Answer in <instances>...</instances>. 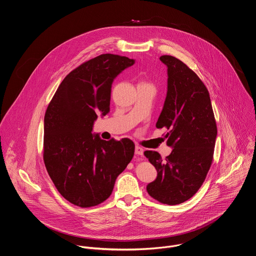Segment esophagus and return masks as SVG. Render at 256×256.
Listing matches in <instances>:
<instances>
[{"label": "esophagus", "mask_w": 256, "mask_h": 256, "mask_svg": "<svg viewBox=\"0 0 256 256\" xmlns=\"http://www.w3.org/2000/svg\"><path fill=\"white\" fill-rule=\"evenodd\" d=\"M134 153H136V155H138V156H142V154H144V149H142V147H140V146H136Z\"/></svg>", "instance_id": "34e87169"}]
</instances>
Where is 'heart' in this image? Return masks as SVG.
<instances>
[{
  "label": "heart",
  "mask_w": 256,
  "mask_h": 256,
  "mask_svg": "<svg viewBox=\"0 0 256 256\" xmlns=\"http://www.w3.org/2000/svg\"><path fill=\"white\" fill-rule=\"evenodd\" d=\"M142 84H144V83H142Z\"/></svg>",
  "instance_id": "heart-1"
}]
</instances>
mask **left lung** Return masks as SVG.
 Wrapping results in <instances>:
<instances>
[{"instance_id": "8db88e82", "label": "left lung", "mask_w": 256, "mask_h": 256, "mask_svg": "<svg viewBox=\"0 0 256 256\" xmlns=\"http://www.w3.org/2000/svg\"><path fill=\"white\" fill-rule=\"evenodd\" d=\"M167 66V95L157 128H166L172 152L165 159L155 151H144L157 170L147 186L148 194L166 204H178L192 198L210 168L216 138V124L208 91L184 62L162 56Z\"/></svg>"}]
</instances>
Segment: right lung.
I'll list each match as a JSON object with an SVG mask.
<instances>
[{"label":"right lung","mask_w":256,"mask_h":256,"mask_svg":"<svg viewBox=\"0 0 256 256\" xmlns=\"http://www.w3.org/2000/svg\"><path fill=\"white\" fill-rule=\"evenodd\" d=\"M134 64L112 54L91 58L66 75L48 106L44 161L56 190L72 204L90 208L106 200L134 157L130 138L104 140L91 132L97 114L110 110L114 80Z\"/></svg>","instance_id":"right-lung-1"}]
</instances>
